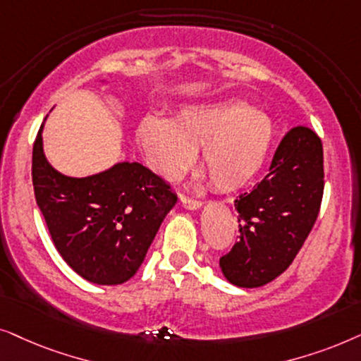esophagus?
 Returning <instances> with one entry per match:
<instances>
[{
  "mask_svg": "<svg viewBox=\"0 0 361 361\" xmlns=\"http://www.w3.org/2000/svg\"><path fill=\"white\" fill-rule=\"evenodd\" d=\"M180 203L185 206L186 209H198L201 208V201L198 198H191V196H186V195H180Z\"/></svg>",
  "mask_w": 361,
  "mask_h": 361,
  "instance_id": "1",
  "label": "esophagus"
}]
</instances>
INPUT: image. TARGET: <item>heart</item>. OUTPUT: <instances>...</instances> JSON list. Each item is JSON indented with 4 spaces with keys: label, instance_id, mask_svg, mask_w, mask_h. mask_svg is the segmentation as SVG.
Returning <instances> with one entry per match:
<instances>
[{
    "label": "heart",
    "instance_id": "b5f03b06",
    "mask_svg": "<svg viewBox=\"0 0 361 361\" xmlns=\"http://www.w3.org/2000/svg\"><path fill=\"white\" fill-rule=\"evenodd\" d=\"M272 137L271 117L234 99L186 105L173 120L147 115L137 128L153 171L176 178L200 148L201 166L218 190H236L251 181L266 161Z\"/></svg>",
    "mask_w": 361,
    "mask_h": 361
}]
</instances>
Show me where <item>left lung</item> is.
I'll return each mask as SVG.
<instances>
[{"label":"left lung","instance_id":"left-lung-1","mask_svg":"<svg viewBox=\"0 0 361 361\" xmlns=\"http://www.w3.org/2000/svg\"><path fill=\"white\" fill-rule=\"evenodd\" d=\"M324 196V148L297 125L279 143L266 178L234 201L239 241L219 259L231 284L261 287L294 261L314 228Z\"/></svg>","mask_w":361,"mask_h":361}]
</instances>
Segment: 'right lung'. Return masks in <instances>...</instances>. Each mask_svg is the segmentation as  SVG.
<instances>
[{
	"mask_svg": "<svg viewBox=\"0 0 361 361\" xmlns=\"http://www.w3.org/2000/svg\"><path fill=\"white\" fill-rule=\"evenodd\" d=\"M32 186L62 259L100 286L135 276L178 200L161 176L137 161L85 178L62 175L42 152V125L32 147Z\"/></svg>",
	"mask_w": 361,
	"mask_h": 361,
	"instance_id": "right-lung-1",
	"label": "right lung"
}]
</instances>
